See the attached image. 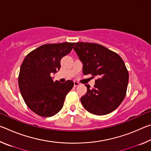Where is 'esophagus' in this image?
I'll use <instances>...</instances> for the list:
<instances>
[{"label": "esophagus", "mask_w": 151, "mask_h": 151, "mask_svg": "<svg viewBox=\"0 0 151 151\" xmlns=\"http://www.w3.org/2000/svg\"><path fill=\"white\" fill-rule=\"evenodd\" d=\"M79 85H80V84H79L78 82H76V81L74 82V86H75V87H76V86H78Z\"/></svg>", "instance_id": "obj_1"}]
</instances>
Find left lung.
Wrapping results in <instances>:
<instances>
[{
  "label": "left lung",
  "instance_id": "1",
  "mask_svg": "<svg viewBox=\"0 0 151 151\" xmlns=\"http://www.w3.org/2000/svg\"><path fill=\"white\" fill-rule=\"evenodd\" d=\"M74 50L83 64L84 75L96 76L93 88L90 85L81 98L86 111L96 115H104L114 111L126 95L129 73L121 57L101 45L76 42Z\"/></svg>",
  "mask_w": 151,
  "mask_h": 151
}]
</instances>
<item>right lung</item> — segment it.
<instances>
[{
	"mask_svg": "<svg viewBox=\"0 0 151 151\" xmlns=\"http://www.w3.org/2000/svg\"><path fill=\"white\" fill-rule=\"evenodd\" d=\"M75 44L44 45L24 58L20 68L19 86L25 103L36 114L49 117L63 108L74 83L70 80L65 83L54 82L51 75L60 70L61 58L69 54Z\"/></svg>",
	"mask_w": 151,
	"mask_h": 151,
	"instance_id": "1",
	"label": "right lung"
}]
</instances>
